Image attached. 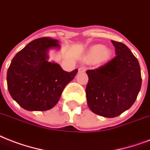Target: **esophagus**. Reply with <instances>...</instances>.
I'll list each match as a JSON object with an SVG mask.
<instances>
[{
  "mask_svg": "<svg viewBox=\"0 0 150 150\" xmlns=\"http://www.w3.org/2000/svg\"><path fill=\"white\" fill-rule=\"evenodd\" d=\"M86 68L85 67H80L79 68V72H85Z\"/></svg>",
  "mask_w": 150,
  "mask_h": 150,
  "instance_id": "esophagus-1",
  "label": "esophagus"
}]
</instances>
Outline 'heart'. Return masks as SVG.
<instances>
[{"label":"heart","instance_id":"b5f03b06","mask_svg":"<svg viewBox=\"0 0 150 150\" xmlns=\"http://www.w3.org/2000/svg\"><path fill=\"white\" fill-rule=\"evenodd\" d=\"M110 52L102 45H96L91 49L88 58L91 61H105L110 57Z\"/></svg>","mask_w":150,"mask_h":150}]
</instances>
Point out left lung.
Segmentation results:
<instances>
[{
	"label": "left lung",
	"mask_w": 150,
	"mask_h": 150,
	"mask_svg": "<svg viewBox=\"0 0 150 150\" xmlns=\"http://www.w3.org/2000/svg\"><path fill=\"white\" fill-rule=\"evenodd\" d=\"M116 56L102 67L86 71L88 107L96 114L115 117L128 110L142 86L139 61L128 47L112 40Z\"/></svg>",
	"instance_id": "obj_1"
}]
</instances>
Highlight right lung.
<instances>
[{
	"label": "right lung",
	"instance_id": "right-lung-1",
	"mask_svg": "<svg viewBox=\"0 0 150 150\" xmlns=\"http://www.w3.org/2000/svg\"><path fill=\"white\" fill-rule=\"evenodd\" d=\"M49 37L33 40L15 55L7 73L8 89L14 100L29 111H45L56 105L65 87L78 72H66L47 62V50L59 47Z\"/></svg>",
	"mask_w": 150,
	"mask_h": 150
}]
</instances>
